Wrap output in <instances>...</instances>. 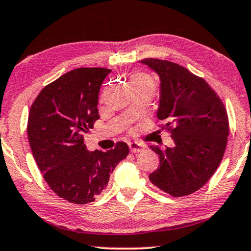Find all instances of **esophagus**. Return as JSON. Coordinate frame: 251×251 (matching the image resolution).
Masks as SVG:
<instances>
[{"label": "esophagus", "mask_w": 251, "mask_h": 251, "mask_svg": "<svg viewBox=\"0 0 251 251\" xmlns=\"http://www.w3.org/2000/svg\"><path fill=\"white\" fill-rule=\"evenodd\" d=\"M129 150H130V152H133V153L142 152V151L144 150V146H142L141 143L132 142V143H129Z\"/></svg>", "instance_id": "obj_1"}]
</instances>
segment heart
<instances>
[{"label": "heart", "mask_w": 251, "mask_h": 251, "mask_svg": "<svg viewBox=\"0 0 251 251\" xmlns=\"http://www.w3.org/2000/svg\"><path fill=\"white\" fill-rule=\"evenodd\" d=\"M146 80H151L149 76L144 75V74H136V75L132 76L130 82H146Z\"/></svg>", "instance_id": "obj_1"}]
</instances>
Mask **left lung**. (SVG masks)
Masks as SVG:
<instances>
[{
	"label": "left lung",
	"mask_w": 251,
	"mask_h": 251,
	"mask_svg": "<svg viewBox=\"0 0 251 251\" xmlns=\"http://www.w3.org/2000/svg\"><path fill=\"white\" fill-rule=\"evenodd\" d=\"M159 76L157 117L171 130L174 147L158 153L160 166L150 174L153 185L173 197L191 195L208 182L220 166L228 136L223 102L211 87L184 67L167 60L137 61Z\"/></svg>",
	"instance_id": "obj_1"
}]
</instances>
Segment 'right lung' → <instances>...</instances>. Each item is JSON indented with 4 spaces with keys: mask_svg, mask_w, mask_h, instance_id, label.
Instances as JSON below:
<instances>
[{
    "mask_svg": "<svg viewBox=\"0 0 251 251\" xmlns=\"http://www.w3.org/2000/svg\"><path fill=\"white\" fill-rule=\"evenodd\" d=\"M110 69L77 68L45 86L31 104L27 134L43 177L60 198L85 204L107 189L125 142L105 152L89 151L84 136L100 118L98 99Z\"/></svg>",
    "mask_w": 251,
    "mask_h": 251,
    "instance_id": "right-lung-1",
    "label": "right lung"
}]
</instances>
